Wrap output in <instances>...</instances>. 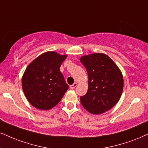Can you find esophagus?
Returning <instances> with one entry per match:
<instances>
[{
	"instance_id": "esophagus-1",
	"label": "esophagus",
	"mask_w": 148,
	"mask_h": 148,
	"mask_svg": "<svg viewBox=\"0 0 148 148\" xmlns=\"http://www.w3.org/2000/svg\"><path fill=\"white\" fill-rule=\"evenodd\" d=\"M77 86V83H76V82L74 83L73 84H72V85L70 86V88L71 89H74L76 86Z\"/></svg>"
}]
</instances>
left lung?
<instances>
[{
    "label": "left lung",
    "mask_w": 148,
    "mask_h": 148,
    "mask_svg": "<svg viewBox=\"0 0 148 148\" xmlns=\"http://www.w3.org/2000/svg\"><path fill=\"white\" fill-rule=\"evenodd\" d=\"M88 73V91L80 101L91 114H99L110 110L121 97L123 88L121 71L112 59L101 53L80 58Z\"/></svg>",
    "instance_id": "left-lung-1"
}]
</instances>
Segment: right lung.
Instances as JSON below:
<instances>
[{
  "instance_id": "right-lung-1",
  "label": "right lung",
  "mask_w": 148,
  "mask_h": 148,
  "mask_svg": "<svg viewBox=\"0 0 148 148\" xmlns=\"http://www.w3.org/2000/svg\"><path fill=\"white\" fill-rule=\"evenodd\" d=\"M66 55L55 51L41 54L31 62L22 77V87L29 102L47 110L56 106L68 90L60 67Z\"/></svg>"
}]
</instances>
